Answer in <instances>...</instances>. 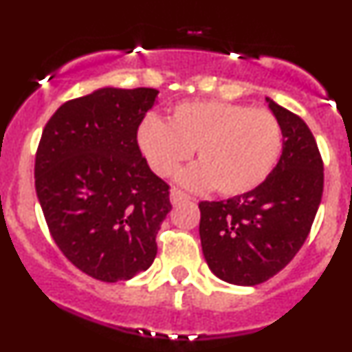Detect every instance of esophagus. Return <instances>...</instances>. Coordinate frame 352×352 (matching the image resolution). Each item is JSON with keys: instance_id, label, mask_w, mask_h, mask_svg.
Returning <instances> with one entry per match:
<instances>
[{"instance_id": "esophagus-1", "label": "esophagus", "mask_w": 352, "mask_h": 352, "mask_svg": "<svg viewBox=\"0 0 352 352\" xmlns=\"http://www.w3.org/2000/svg\"><path fill=\"white\" fill-rule=\"evenodd\" d=\"M182 201H190V197L187 196V194H184L182 190H179V189L170 190V202H172L173 206L180 204Z\"/></svg>"}]
</instances>
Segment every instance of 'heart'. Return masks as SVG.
I'll return each instance as SVG.
<instances>
[{
  "mask_svg": "<svg viewBox=\"0 0 352 352\" xmlns=\"http://www.w3.org/2000/svg\"><path fill=\"white\" fill-rule=\"evenodd\" d=\"M138 144L158 175H170L196 148L197 165L177 177L189 189L214 186L221 196H242L261 186L278 163L283 131L269 110L219 100L182 102L168 122L146 116Z\"/></svg>",
  "mask_w": 352,
  "mask_h": 352,
  "instance_id": "b5f03b06",
  "label": "heart"
}]
</instances>
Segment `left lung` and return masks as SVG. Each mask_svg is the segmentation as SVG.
Returning a JSON list of instances; mask_svg holds the SVG:
<instances>
[{"instance_id":"8db88e82","label":"left lung","mask_w":352,"mask_h":352,"mask_svg":"<svg viewBox=\"0 0 352 352\" xmlns=\"http://www.w3.org/2000/svg\"><path fill=\"white\" fill-rule=\"evenodd\" d=\"M283 131V153L250 192L199 202L202 254L212 274L255 286L278 274L310 233L324 190V165L303 119L265 98Z\"/></svg>"}]
</instances>
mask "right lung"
Returning <instances> with one entry per match:
<instances>
[{
  "instance_id": "right-lung-1",
  "label": "right lung",
  "mask_w": 352,
  "mask_h": 352,
  "mask_svg": "<svg viewBox=\"0 0 352 352\" xmlns=\"http://www.w3.org/2000/svg\"><path fill=\"white\" fill-rule=\"evenodd\" d=\"M155 88H97L66 102L42 131L35 190L67 261L104 283L127 281L156 257V233L172 209L168 186L138 146Z\"/></svg>"
}]
</instances>
